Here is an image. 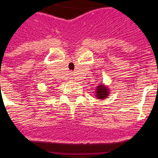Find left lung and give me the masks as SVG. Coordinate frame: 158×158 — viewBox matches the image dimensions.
I'll use <instances>...</instances> for the list:
<instances>
[{
  "label": "left lung",
  "instance_id": "1",
  "mask_svg": "<svg viewBox=\"0 0 158 158\" xmlns=\"http://www.w3.org/2000/svg\"><path fill=\"white\" fill-rule=\"evenodd\" d=\"M110 89L104 83H101L95 88V96L98 100H105L109 96Z\"/></svg>",
  "mask_w": 158,
  "mask_h": 158
}]
</instances>
